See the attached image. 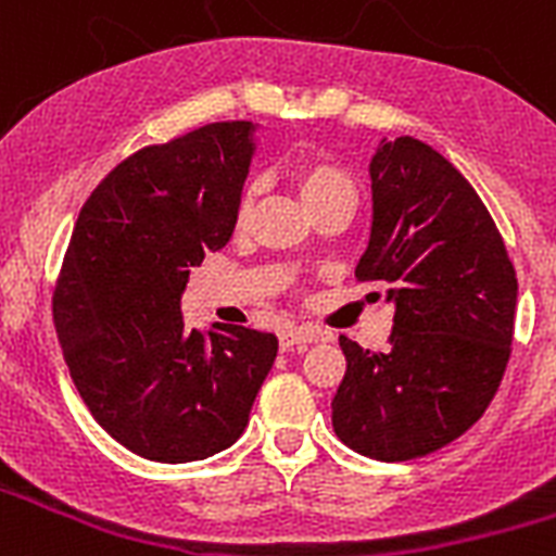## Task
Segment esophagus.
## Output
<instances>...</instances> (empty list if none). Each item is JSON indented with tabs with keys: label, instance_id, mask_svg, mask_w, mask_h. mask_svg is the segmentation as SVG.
Segmentation results:
<instances>
[{
	"label": "esophagus",
	"instance_id": "esophagus-1",
	"mask_svg": "<svg viewBox=\"0 0 556 556\" xmlns=\"http://www.w3.org/2000/svg\"><path fill=\"white\" fill-rule=\"evenodd\" d=\"M323 339H328V333L314 331V328H283L278 333V342H281L283 351L294 345H308V342H323Z\"/></svg>",
	"mask_w": 556,
	"mask_h": 556
}]
</instances>
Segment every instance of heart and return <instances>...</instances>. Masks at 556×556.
Listing matches in <instances>:
<instances>
[{"label": "heart", "instance_id": "b5f03b06", "mask_svg": "<svg viewBox=\"0 0 556 556\" xmlns=\"http://www.w3.org/2000/svg\"><path fill=\"white\" fill-rule=\"evenodd\" d=\"M294 189L301 194L303 205L308 211L317 208L320 203L333 198H353V184L345 172L339 166L326 164V161H301L292 172ZM250 205H253V189H248L242 194V203H239V214L248 217Z\"/></svg>", "mask_w": 556, "mask_h": 556}]
</instances>
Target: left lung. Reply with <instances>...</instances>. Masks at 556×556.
<instances>
[{"mask_svg": "<svg viewBox=\"0 0 556 556\" xmlns=\"http://www.w3.org/2000/svg\"><path fill=\"white\" fill-rule=\"evenodd\" d=\"M370 189L356 281L384 289L395 328L384 353L339 337L348 370L331 420L358 454L404 462L484 415L507 370L518 281L473 186L429 144L378 141Z\"/></svg>", "mask_w": 556, "mask_h": 556, "instance_id": "left-lung-1", "label": "left lung"}]
</instances>
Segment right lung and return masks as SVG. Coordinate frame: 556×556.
Listing matches in <instances>:
<instances>
[{
    "label": "right lung",
    "mask_w": 556,
    "mask_h": 556,
    "mask_svg": "<svg viewBox=\"0 0 556 556\" xmlns=\"http://www.w3.org/2000/svg\"><path fill=\"white\" fill-rule=\"evenodd\" d=\"M253 122H217L122 161L86 200L55 289V328L97 424L152 462H198L242 437L275 333L186 328L191 267L233 233Z\"/></svg>",
    "instance_id": "add662e5"
}]
</instances>
